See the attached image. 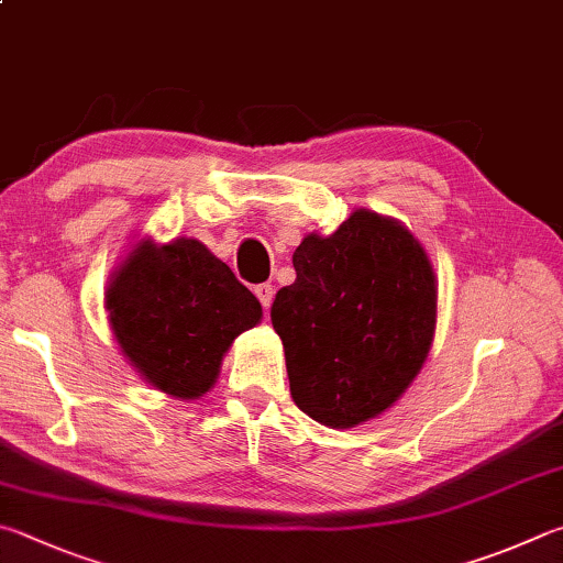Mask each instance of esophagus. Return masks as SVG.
<instances>
[{"instance_id": "esophagus-1", "label": "esophagus", "mask_w": 563, "mask_h": 563, "mask_svg": "<svg viewBox=\"0 0 563 563\" xmlns=\"http://www.w3.org/2000/svg\"><path fill=\"white\" fill-rule=\"evenodd\" d=\"M255 295H258V300H261L263 308H271L273 295H275V288H273L271 283H261V285H255Z\"/></svg>"}]
</instances>
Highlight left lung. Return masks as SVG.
I'll use <instances>...</instances> for the list:
<instances>
[{
  "label": "left lung",
  "instance_id": "1",
  "mask_svg": "<svg viewBox=\"0 0 563 563\" xmlns=\"http://www.w3.org/2000/svg\"><path fill=\"white\" fill-rule=\"evenodd\" d=\"M298 278L271 308L292 401L330 428L386 411L416 379L435 330V275L411 231L360 209L292 253Z\"/></svg>",
  "mask_w": 563,
  "mask_h": 563
}]
</instances>
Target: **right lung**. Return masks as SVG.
I'll return each instance as SVG.
<instances>
[{"instance_id":"1","label":"right lung","mask_w":563,"mask_h":563,"mask_svg":"<svg viewBox=\"0 0 563 563\" xmlns=\"http://www.w3.org/2000/svg\"><path fill=\"white\" fill-rule=\"evenodd\" d=\"M106 305L122 354L177 398L207 394L223 354L261 320V302L194 239L142 241L112 278Z\"/></svg>"}]
</instances>
